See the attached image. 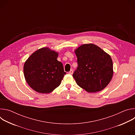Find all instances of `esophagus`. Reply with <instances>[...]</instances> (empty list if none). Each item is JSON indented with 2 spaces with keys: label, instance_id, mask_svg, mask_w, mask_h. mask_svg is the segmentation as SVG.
Returning a JSON list of instances; mask_svg holds the SVG:
<instances>
[{
  "label": "esophagus",
  "instance_id": "obj_1",
  "mask_svg": "<svg viewBox=\"0 0 135 135\" xmlns=\"http://www.w3.org/2000/svg\"><path fill=\"white\" fill-rule=\"evenodd\" d=\"M69 74H70V75L73 74V69H71V70L69 71Z\"/></svg>",
  "mask_w": 135,
  "mask_h": 135
}]
</instances>
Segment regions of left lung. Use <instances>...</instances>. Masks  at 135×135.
Masks as SVG:
<instances>
[{
  "instance_id": "1",
  "label": "left lung",
  "mask_w": 135,
  "mask_h": 135,
  "mask_svg": "<svg viewBox=\"0 0 135 135\" xmlns=\"http://www.w3.org/2000/svg\"><path fill=\"white\" fill-rule=\"evenodd\" d=\"M78 67L73 76L79 86L88 92L103 90L113 75L111 57L98 46L83 44L75 51Z\"/></svg>"
}]
</instances>
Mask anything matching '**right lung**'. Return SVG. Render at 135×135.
Returning <instances> with one entry per match:
<instances>
[{"label":"right lung","instance_id":"1","mask_svg":"<svg viewBox=\"0 0 135 135\" xmlns=\"http://www.w3.org/2000/svg\"><path fill=\"white\" fill-rule=\"evenodd\" d=\"M58 53L48 47L33 53L25 62L23 72L29 85L41 93H49L58 87L66 73L57 60Z\"/></svg>","mask_w":135,"mask_h":135}]
</instances>
